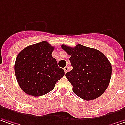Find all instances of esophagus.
Instances as JSON below:
<instances>
[{"label": "esophagus", "mask_w": 125, "mask_h": 125, "mask_svg": "<svg viewBox=\"0 0 125 125\" xmlns=\"http://www.w3.org/2000/svg\"><path fill=\"white\" fill-rule=\"evenodd\" d=\"M63 70H64V71H65V73H67V71H68V70H69V69H68V67L67 66H66L64 69H63Z\"/></svg>", "instance_id": "34e87169"}]
</instances>
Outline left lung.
<instances>
[{
	"label": "left lung",
	"mask_w": 125,
	"mask_h": 125,
	"mask_svg": "<svg viewBox=\"0 0 125 125\" xmlns=\"http://www.w3.org/2000/svg\"><path fill=\"white\" fill-rule=\"evenodd\" d=\"M62 48L71 56L73 69L66 77L73 85V92L85 100L100 97L105 91L112 75V66L99 50L77 44L74 47L65 44Z\"/></svg>",
	"instance_id": "obj_1"
}]
</instances>
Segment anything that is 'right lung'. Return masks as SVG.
Masks as SVG:
<instances>
[{"label":"right lung","mask_w":125,"mask_h":125,"mask_svg":"<svg viewBox=\"0 0 125 125\" xmlns=\"http://www.w3.org/2000/svg\"><path fill=\"white\" fill-rule=\"evenodd\" d=\"M54 48L43 41L30 45L19 53L15 73L20 88L27 94L38 97L52 91L64 76L52 53Z\"/></svg>","instance_id":"1"}]
</instances>
